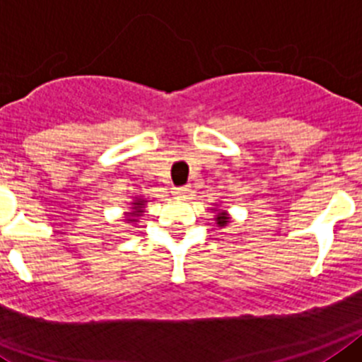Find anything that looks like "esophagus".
Returning <instances> with one entry per match:
<instances>
[{
  "label": "esophagus",
  "mask_w": 362,
  "mask_h": 362,
  "mask_svg": "<svg viewBox=\"0 0 362 362\" xmlns=\"http://www.w3.org/2000/svg\"><path fill=\"white\" fill-rule=\"evenodd\" d=\"M173 197L175 199H187V194H189V185H182V187H173Z\"/></svg>",
  "instance_id": "34e87169"
}]
</instances>
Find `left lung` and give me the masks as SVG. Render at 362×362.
I'll use <instances>...</instances> for the list:
<instances>
[{"instance_id":"obj_1","label":"left lung","mask_w":362,"mask_h":362,"mask_svg":"<svg viewBox=\"0 0 362 362\" xmlns=\"http://www.w3.org/2000/svg\"><path fill=\"white\" fill-rule=\"evenodd\" d=\"M216 207H213V211H215V224L218 228H226V226L231 222V215L228 213V209L222 207V204H215Z\"/></svg>"}]
</instances>
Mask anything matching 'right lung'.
<instances>
[{
  "label": "right lung",
  "mask_w": 362,
  "mask_h": 362,
  "mask_svg": "<svg viewBox=\"0 0 362 362\" xmlns=\"http://www.w3.org/2000/svg\"><path fill=\"white\" fill-rule=\"evenodd\" d=\"M146 206H147V199L142 197V194H134L133 200L129 202V211L124 213V222L129 226H134L140 222V216L146 213Z\"/></svg>",
  "instance_id": "obj_1"
}]
</instances>
